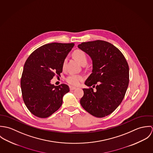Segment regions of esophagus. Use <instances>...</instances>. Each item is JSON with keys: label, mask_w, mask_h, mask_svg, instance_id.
<instances>
[{"label": "esophagus", "mask_w": 153, "mask_h": 153, "mask_svg": "<svg viewBox=\"0 0 153 153\" xmlns=\"http://www.w3.org/2000/svg\"><path fill=\"white\" fill-rule=\"evenodd\" d=\"M76 88L75 87H73V86H69V89L70 90H74V89H75Z\"/></svg>", "instance_id": "1"}]
</instances>
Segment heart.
<instances>
[{
	"label": "heart",
	"instance_id": "obj_1",
	"mask_svg": "<svg viewBox=\"0 0 153 153\" xmlns=\"http://www.w3.org/2000/svg\"><path fill=\"white\" fill-rule=\"evenodd\" d=\"M74 56L76 59L82 65H85L87 64L88 62V56L86 53L80 49L76 50L74 52ZM66 65V58H65L62 63V68L65 69ZM84 79V76L82 75L75 74H71L66 78V82L72 85H78L80 84L81 82H82Z\"/></svg>",
	"mask_w": 153,
	"mask_h": 153
}]
</instances>
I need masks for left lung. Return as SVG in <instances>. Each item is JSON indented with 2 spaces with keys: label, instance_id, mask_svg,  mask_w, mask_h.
Returning a JSON list of instances; mask_svg holds the SVG:
<instances>
[{
  "label": "left lung",
  "instance_id": "8db88e82",
  "mask_svg": "<svg viewBox=\"0 0 153 153\" xmlns=\"http://www.w3.org/2000/svg\"><path fill=\"white\" fill-rule=\"evenodd\" d=\"M78 47L90 56L93 64L92 73L85 82L92 88L83 89L81 105L94 117L107 116L121 103L128 86L127 60L117 48L104 41L82 42Z\"/></svg>",
  "mask_w": 153,
  "mask_h": 153
}]
</instances>
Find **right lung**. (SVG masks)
I'll list each match as a JSON object with an SVG mask.
<instances>
[{
  "mask_svg": "<svg viewBox=\"0 0 153 153\" xmlns=\"http://www.w3.org/2000/svg\"><path fill=\"white\" fill-rule=\"evenodd\" d=\"M74 44L51 43L35 50L26 59L22 72V98L34 115L45 118L59 109L64 95L69 91L64 84L55 86L51 80L60 76L62 63Z\"/></svg>",
  "mask_w": 153,
  "mask_h": 153,
  "instance_id": "add662e5",
  "label": "right lung"
}]
</instances>
